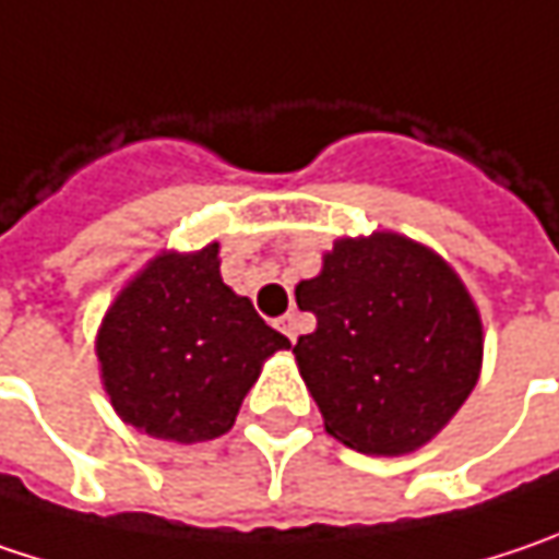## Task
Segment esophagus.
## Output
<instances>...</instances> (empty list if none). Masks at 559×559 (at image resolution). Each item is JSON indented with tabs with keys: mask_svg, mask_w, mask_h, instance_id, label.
Segmentation results:
<instances>
[{
	"mask_svg": "<svg viewBox=\"0 0 559 559\" xmlns=\"http://www.w3.org/2000/svg\"><path fill=\"white\" fill-rule=\"evenodd\" d=\"M278 329L290 338V342H297V332H300V316H294V312H287V316H281L278 319Z\"/></svg>",
	"mask_w": 559,
	"mask_h": 559,
	"instance_id": "obj_1",
	"label": "esophagus"
}]
</instances>
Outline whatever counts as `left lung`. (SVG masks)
<instances>
[{
    "mask_svg": "<svg viewBox=\"0 0 559 559\" xmlns=\"http://www.w3.org/2000/svg\"><path fill=\"white\" fill-rule=\"evenodd\" d=\"M316 316L294 354L325 430L367 455H402L437 437L480 370V316L437 252L399 234L338 240L297 284Z\"/></svg>",
    "mask_w": 559,
    "mask_h": 559,
    "instance_id": "1",
    "label": "left lung"
}]
</instances>
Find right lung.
Returning a JSON list of instances; mask_svg holds the SVG:
<instances>
[{
    "instance_id": "right-lung-1",
    "label": "right lung",
    "mask_w": 559,
    "mask_h": 559,
    "mask_svg": "<svg viewBox=\"0 0 559 559\" xmlns=\"http://www.w3.org/2000/svg\"><path fill=\"white\" fill-rule=\"evenodd\" d=\"M290 342L217 272V243L167 252L132 281L97 335L116 414L157 440L205 443L237 420L262 360Z\"/></svg>"
}]
</instances>
